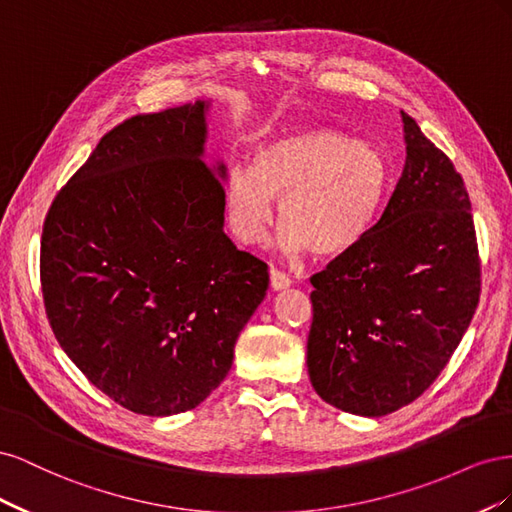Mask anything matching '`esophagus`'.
<instances>
[{
    "label": "esophagus",
    "instance_id": "1",
    "mask_svg": "<svg viewBox=\"0 0 512 512\" xmlns=\"http://www.w3.org/2000/svg\"><path fill=\"white\" fill-rule=\"evenodd\" d=\"M269 275H271V288L273 290H282V288H288L292 284L290 277L280 269H271Z\"/></svg>",
    "mask_w": 512,
    "mask_h": 512
}]
</instances>
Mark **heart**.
I'll list each match as a JSON object with an SVG mask.
<instances>
[{
	"mask_svg": "<svg viewBox=\"0 0 512 512\" xmlns=\"http://www.w3.org/2000/svg\"><path fill=\"white\" fill-rule=\"evenodd\" d=\"M389 188L382 153L337 130H301L256 149L226 173L228 222L245 243L265 241L280 198L282 247L335 258L374 226Z\"/></svg>",
	"mask_w": 512,
	"mask_h": 512,
	"instance_id": "1",
	"label": "heart"
}]
</instances>
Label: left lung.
Listing matches in <instances>:
<instances>
[{
    "label": "left lung",
    "instance_id": "8db88e82",
    "mask_svg": "<svg viewBox=\"0 0 512 512\" xmlns=\"http://www.w3.org/2000/svg\"><path fill=\"white\" fill-rule=\"evenodd\" d=\"M406 166L378 220L350 252L312 275L307 371L327 404L384 416L440 376L480 297L466 185L401 111Z\"/></svg>",
    "mask_w": 512,
    "mask_h": 512
}]
</instances>
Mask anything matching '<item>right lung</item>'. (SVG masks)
Here are the masks:
<instances>
[{
  "mask_svg": "<svg viewBox=\"0 0 512 512\" xmlns=\"http://www.w3.org/2000/svg\"><path fill=\"white\" fill-rule=\"evenodd\" d=\"M207 106L104 134L42 228V299L59 346L136 414H179L218 389L269 288L265 262L222 230L226 166L203 160Z\"/></svg>",
  "mask_w": 512,
  "mask_h": 512,
  "instance_id": "1",
  "label": "right lung"
}]
</instances>
